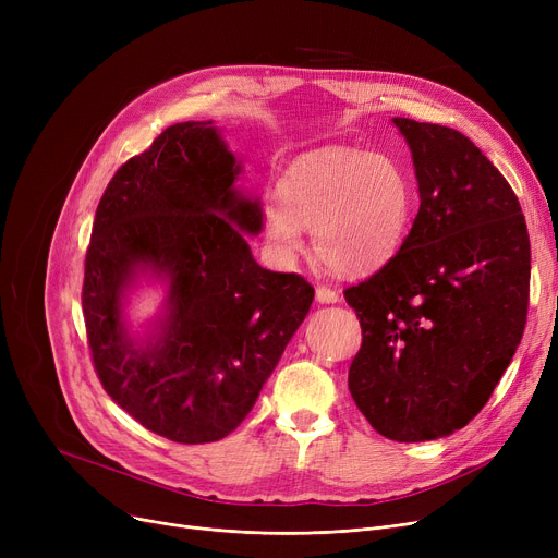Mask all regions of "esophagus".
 Segmentation results:
<instances>
[{
  "label": "esophagus",
  "mask_w": 558,
  "mask_h": 558,
  "mask_svg": "<svg viewBox=\"0 0 558 558\" xmlns=\"http://www.w3.org/2000/svg\"><path fill=\"white\" fill-rule=\"evenodd\" d=\"M339 291H335V289H330V287H324V284H318L316 287V301L318 303H339Z\"/></svg>",
  "instance_id": "esophagus-1"
}]
</instances>
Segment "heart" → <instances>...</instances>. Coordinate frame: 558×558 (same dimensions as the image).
I'll return each mask as SVG.
<instances>
[{
    "label": "heart",
    "mask_w": 558,
    "mask_h": 558,
    "mask_svg": "<svg viewBox=\"0 0 558 558\" xmlns=\"http://www.w3.org/2000/svg\"><path fill=\"white\" fill-rule=\"evenodd\" d=\"M414 181L391 156L326 146L301 156L280 181V203L264 208L262 232L282 259L303 251L312 230L316 255L339 274L360 276L389 262L412 223Z\"/></svg>",
    "instance_id": "b5f03b06"
}]
</instances>
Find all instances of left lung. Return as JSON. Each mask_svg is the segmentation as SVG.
Listing matches in <instances>:
<instances>
[{"instance_id": "8db88e82", "label": "left lung", "mask_w": 558, "mask_h": 558, "mask_svg": "<svg viewBox=\"0 0 558 558\" xmlns=\"http://www.w3.org/2000/svg\"><path fill=\"white\" fill-rule=\"evenodd\" d=\"M421 208L400 251L343 296L362 348L348 389L375 432L400 444L465 427L522 339L532 251L518 196L463 133L393 117Z\"/></svg>"}]
</instances>
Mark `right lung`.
<instances>
[{
    "label": "right lung",
    "mask_w": 558,
    "mask_h": 558,
    "mask_svg": "<svg viewBox=\"0 0 558 558\" xmlns=\"http://www.w3.org/2000/svg\"><path fill=\"white\" fill-rule=\"evenodd\" d=\"M238 173L213 122L165 129L114 171L85 255L81 303L101 387L175 444L219 441L248 416L314 301L303 276L253 259L244 232L262 230V208L234 190ZM140 272L170 287L146 344L121 316Z\"/></svg>",
    "instance_id": "obj_1"
}]
</instances>
